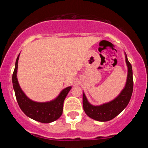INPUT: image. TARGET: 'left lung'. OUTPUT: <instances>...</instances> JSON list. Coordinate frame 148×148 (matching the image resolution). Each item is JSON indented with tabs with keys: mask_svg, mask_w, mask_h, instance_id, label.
I'll return each mask as SVG.
<instances>
[{
	"mask_svg": "<svg viewBox=\"0 0 148 148\" xmlns=\"http://www.w3.org/2000/svg\"><path fill=\"white\" fill-rule=\"evenodd\" d=\"M125 60L128 68L127 82L124 89L116 98L108 103H103L99 106H94L89 103L84 92L83 93L84 110L88 116L93 120L99 122L109 121L120 114L130 102L133 92V72L132 64L129 62L126 53Z\"/></svg>",
	"mask_w": 148,
	"mask_h": 148,
	"instance_id": "8db88e82",
	"label": "left lung"
}]
</instances>
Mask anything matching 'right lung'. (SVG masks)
Masks as SVG:
<instances>
[{"instance_id":"1","label":"right lung","mask_w":148,"mask_h":148,"mask_svg":"<svg viewBox=\"0 0 148 148\" xmlns=\"http://www.w3.org/2000/svg\"><path fill=\"white\" fill-rule=\"evenodd\" d=\"M19 55L20 53L18 54L15 63V68L12 74V84L20 108L27 116L40 123H50L58 120L62 115L64 100L72 87L69 86L64 88L61 91L60 95L52 101L37 102L30 99L21 90L16 77Z\"/></svg>"}]
</instances>
